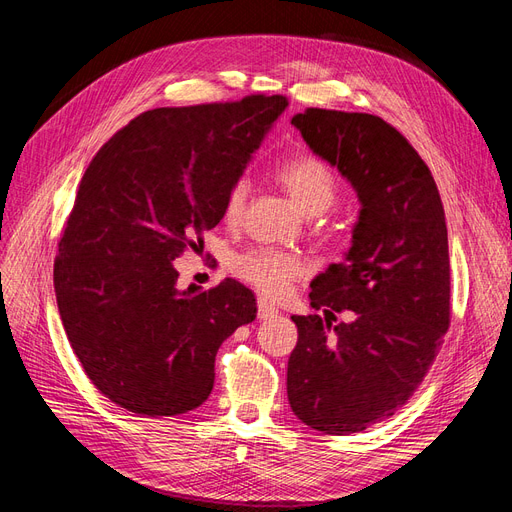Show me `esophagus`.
<instances>
[{"mask_svg": "<svg viewBox=\"0 0 512 512\" xmlns=\"http://www.w3.org/2000/svg\"><path fill=\"white\" fill-rule=\"evenodd\" d=\"M273 316H277V307L273 303H269L267 299H260L258 301V318L267 320V318H273Z\"/></svg>", "mask_w": 512, "mask_h": 512, "instance_id": "esophagus-1", "label": "esophagus"}]
</instances>
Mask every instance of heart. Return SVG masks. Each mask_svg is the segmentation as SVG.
I'll return each mask as SVG.
<instances>
[{
  "label": "heart",
  "mask_w": 512,
  "mask_h": 512,
  "mask_svg": "<svg viewBox=\"0 0 512 512\" xmlns=\"http://www.w3.org/2000/svg\"><path fill=\"white\" fill-rule=\"evenodd\" d=\"M275 179L305 215H322L333 207L337 198L339 185L335 173L314 156L286 158L275 168ZM247 196H250V181L237 177L224 196L222 213L226 222H237L241 218ZM232 271L262 294L277 299L284 297L294 280H299L305 267L297 256L260 247V250L241 254L232 265Z\"/></svg>",
  "instance_id": "heart-1"
}]
</instances>
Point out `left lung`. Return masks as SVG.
<instances>
[{
	"label": "left lung",
	"mask_w": 512,
	"mask_h": 512,
	"mask_svg": "<svg viewBox=\"0 0 512 512\" xmlns=\"http://www.w3.org/2000/svg\"><path fill=\"white\" fill-rule=\"evenodd\" d=\"M292 126L361 203L346 260L312 282L324 316H292L286 380L299 421L348 436L393 416L438 356L451 324L444 207L427 164L384 119L307 108Z\"/></svg>",
	"instance_id": "1"
}]
</instances>
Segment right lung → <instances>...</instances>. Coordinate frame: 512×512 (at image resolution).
I'll list each match as a JSON object with an SVG mask.
<instances>
[{
	"instance_id": "add662e5",
	"label": "right lung",
	"mask_w": 512,
	"mask_h": 512,
	"mask_svg": "<svg viewBox=\"0 0 512 512\" xmlns=\"http://www.w3.org/2000/svg\"><path fill=\"white\" fill-rule=\"evenodd\" d=\"M286 106L284 96H247L153 108L87 166L53 282L74 354L117 406L143 416L198 408L222 342L256 318L250 288L179 290L173 260L220 224L226 190Z\"/></svg>"
}]
</instances>
